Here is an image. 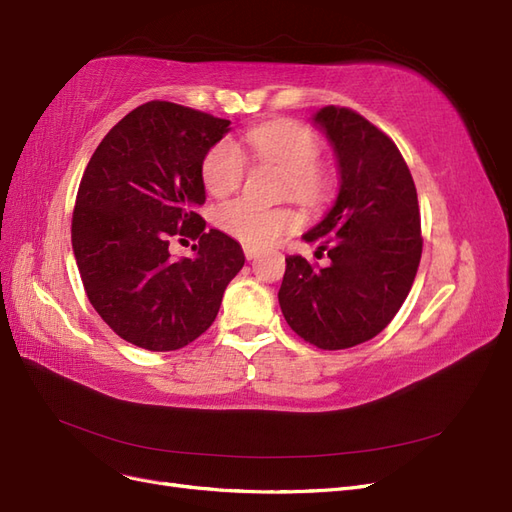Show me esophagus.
Returning a JSON list of instances; mask_svg holds the SVG:
<instances>
[{
    "mask_svg": "<svg viewBox=\"0 0 512 512\" xmlns=\"http://www.w3.org/2000/svg\"><path fill=\"white\" fill-rule=\"evenodd\" d=\"M243 254H245V258H247V260H252V258H256V256L260 254V250H256V247L245 245V247H243Z\"/></svg>",
    "mask_w": 512,
    "mask_h": 512,
    "instance_id": "1",
    "label": "esophagus"
}]
</instances>
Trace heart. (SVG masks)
<instances>
[{"mask_svg": "<svg viewBox=\"0 0 512 512\" xmlns=\"http://www.w3.org/2000/svg\"><path fill=\"white\" fill-rule=\"evenodd\" d=\"M245 141L260 162L277 164L286 170V192L303 203L318 205L331 190L329 170L318 162L320 138L318 134L294 119H277L254 126L245 132ZM247 173V160L237 143H215L200 166V177L209 194L226 196L241 188ZM218 224L226 235L250 247H265L275 243L286 232L301 224L297 211L286 207H262L254 200L237 198L224 203L215 213Z\"/></svg>", "mask_w": 512, "mask_h": 512, "instance_id": "obj_1", "label": "heart"}]
</instances>
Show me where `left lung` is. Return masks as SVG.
<instances>
[{
	"label": "left lung",
	"mask_w": 512,
	"mask_h": 512,
	"mask_svg": "<svg viewBox=\"0 0 512 512\" xmlns=\"http://www.w3.org/2000/svg\"><path fill=\"white\" fill-rule=\"evenodd\" d=\"M314 119L337 153L342 185L303 239L331 262L288 256L277 297L301 339L344 350L376 337L406 301L423 252L421 215L410 168L389 136L346 106H324Z\"/></svg>",
	"instance_id": "1"
}]
</instances>
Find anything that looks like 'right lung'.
<instances>
[{"instance_id": "1", "label": "right lung", "mask_w": 512, "mask_h": 512, "mask_svg": "<svg viewBox=\"0 0 512 512\" xmlns=\"http://www.w3.org/2000/svg\"><path fill=\"white\" fill-rule=\"evenodd\" d=\"M230 121L175 102L136 106L91 156L72 213V247L89 303L126 342L179 350L218 316L243 262L241 245L205 230L200 166ZM188 236L194 259L167 245Z\"/></svg>"}]
</instances>
